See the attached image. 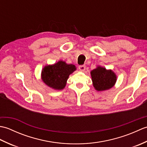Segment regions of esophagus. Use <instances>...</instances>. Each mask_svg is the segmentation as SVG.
Returning <instances> with one entry per match:
<instances>
[{
  "mask_svg": "<svg viewBox=\"0 0 147 147\" xmlns=\"http://www.w3.org/2000/svg\"><path fill=\"white\" fill-rule=\"evenodd\" d=\"M78 67H79V69H80V71H83L85 70L86 66H85V65H79Z\"/></svg>",
  "mask_w": 147,
  "mask_h": 147,
  "instance_id": "1",
  "label": "esophagus"
}]
</instances>
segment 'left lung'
Returning <instances> with one entry per match:
<instances>
[{"label":"left lung","mask_w":147,"mask_h":147,"mask_svg":"<svg viewBox=\"0 0 147 147\" xmlns=\"http://www.w3.org/2000/svg\"><path fill=\"white\" fill-rule=\"evenodd\" d=\"M93 86L98 91L110 89L116 82V76L111 70L98 67L91 71Z\"/></svg>","instance_id":"left-lung-1"}]
</instances>
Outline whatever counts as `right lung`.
Segmentation results:
<instances>
[{
  "label": "right lung",
  "mask_w": 147,
  "mask_h": 147,
  "mask_svg": "<svg viewBox=\"0 0 147 147\" xmlns=\"http://www.w3.org/2000/svg\"><path fill=\"white\" fill-rule=\"evenodd\" d=\"M73 64L59 61L53 65L45 66L42 72V80L47 85L55 90L63 89L69 74L76 70Z\"/></svg>",
  "instance_id": "add662e5"
}]
</instances>
